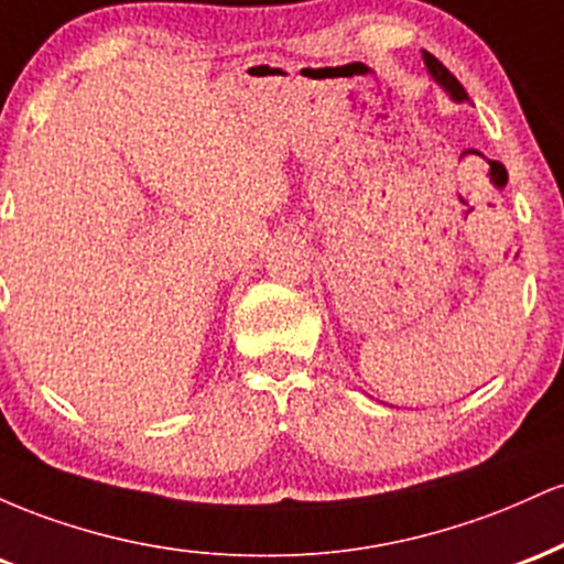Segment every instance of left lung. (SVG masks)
<instances>
[{
    "label": "left lung",
    "mask_w": 564,
    "mask_h": 564,
    "mask_svg": "<svg viewBox=\"0 0 564 564\" xmlns=\"http://www.w3.org/2000/svg\"><path fill=\"white\" fill-rule=\"evenodd\" d=\"M422 57H424V66H426V70H430L432 79H435L437 87L443 89V93L448 95L453 102H469L467 89H464L462 84H458L456 76H453L451 70L445 68L435 55H430V53H426V50H422Z\"/></svg>",
    "instance_id": "8db88e82"
}]
</instances>
